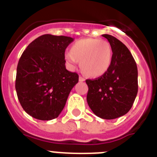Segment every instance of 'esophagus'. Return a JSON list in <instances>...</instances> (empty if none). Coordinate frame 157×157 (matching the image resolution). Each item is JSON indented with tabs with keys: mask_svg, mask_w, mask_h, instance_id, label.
I'll use <instances>...</instances> for the list:
<instances>
[{
	"mask_svg": "<svg viewBox=\"0 0 157 157\" xmlns=\"http://www.w3.org/2000/svg\"><path fill=\"white\" fill-rule=\"evenodd\" d=\"M85 78L83 77H82V76H79V81L80 82H83V81H85Z\"/></svg>",
	"mask_w": 157,
	"mask_h": 157,
	"instance_id": "1",
	"label": "esophagus"
}]
</instances>
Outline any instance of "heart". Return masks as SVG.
<instances>
[{"instance_id":"obj_1","label":"heart","mask_w":157,"mask_h":157,"mask_svg":"<svg viewBox=\"0 0 157 157\" xmlns=\"http://www.w3.org/2000/svg\"><path fill=\"white\" fill-rule=\"evenodd\" d=\"M64 59L71 68L78 62L83 73L90 77H100L109 70L112 61V48L109 43L98 38H84L76 41Z\"/></svg>"}]
</instances>
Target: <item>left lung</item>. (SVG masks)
Wrapping results in <instances>:
<instances>
[{"label":"left lung","instance_id":"8db88e82","mask_svg":"<svg viewBox=\"0 0 157 157\" xmlns=\"http://www.w3.org/2000/svg\"><path fill=\"white\" fill-rule=\"evenodd\" d=\"M112 51L109 70L96 79H86V100L94 114L105 120L124 116L131 109L138 94V67L130 52L123 42L109 34Z\"/></svg>","mask_w":157,"mask_h":157}]
</instances>
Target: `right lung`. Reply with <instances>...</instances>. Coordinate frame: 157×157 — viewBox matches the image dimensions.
<instances>
[{"mask_svg":"<svg viewBox=\"0 0 157 157\" xmlns=\"http://www.w3.org/2000/svg\"><path fill=\"white\" fill-rule=\"evenodd\" d=\"M74 38L44 34L32 41L19 59L16 90L27 114L51 120L60 114L78 75L65 67V49Z\"/></svg>","mask_w":157,"mask_h":157,"instance_id":"obj_1","label":"right lung"}]
</instances>
